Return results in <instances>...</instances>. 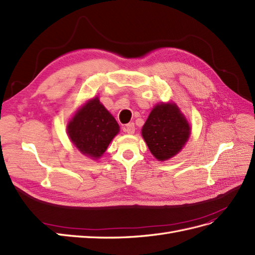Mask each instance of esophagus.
<instances>
[{
	"label": "esophagus",
	"mask_w": 255,
	"mask_h": 255,
	"mask_svg": "<svg viewBox=\"0 0 255 255\" xmlns=\"http://www.w3.org/2000/svg\"><path fill=\"white\" fill-rule=\"evenodd\" d=\"M124 130H125V132H127L129 134H132L134 132V124L133 123L127 124L125 128H124Z\"/></svg>",
	"instance_id": "obj_1"
}]
</instances>
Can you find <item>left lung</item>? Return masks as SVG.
<instances>
[{
  "label": "left lung",
  "mask_w": 255,
  "mask_h": 255,
  "mask_svg": "<svg viewBox=\"0 0 255 255\" xmlns=\"http://www.w3.org/2000/svg\"><path fill=\"white\" fill-rule=\"evenodd\" d=\"M142 135L155 157L166 160L184 146L190 136V126L175 104L161 103L148 115Z\"/></svg>",
  "instance_id": "obj_1"
}]
</instances>
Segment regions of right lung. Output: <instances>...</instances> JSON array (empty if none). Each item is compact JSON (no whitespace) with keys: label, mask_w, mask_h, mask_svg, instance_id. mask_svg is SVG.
Wrapping results in <instances>:
<instances>
[{"label":"right lung","mask_w":255,"mask_h":255,"mask_svg":"<svg viewBox=\"0 0 255 255\" xmlns=\"http://www.w3.org/2000/svg\"><path fill=\"white\" fill-rule=\"evenodd\" d=\"M119 131V124L98 98L85 104L68 125L71 141L83 154L93 158H99L106 152Z\"/></svg>","instance_id":"obj_1"}]
</instances>
